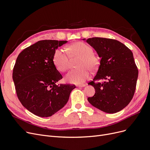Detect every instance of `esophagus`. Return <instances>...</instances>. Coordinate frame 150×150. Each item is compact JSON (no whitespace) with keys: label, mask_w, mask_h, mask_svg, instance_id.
Here are the masks:
<instances>
[{"label":"esophagus","mask_w":150,"mask_h":150,"mask_svg":"<svg viewBox=\"0 0 150 150\" xmlns=\"http://www.w3.org/2000/svg\"><path fill=\"white\" fill-rule=\"evenodd\" d=\"M84 86H86V84H82L78 85V86H77V87H78V88H83V87H84Z\"/></svg>","instance_id":"esophagus-1"}]
</instances>
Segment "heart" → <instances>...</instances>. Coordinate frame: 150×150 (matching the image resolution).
<instances>
[{"label":"heart","instance_id":"b5f03b06","mask_svg":"<svg viewBox=\"0 0 150 150\" xmlns=\"http://www.w3.org/2000/svg\"><path fill=\"white\" fill-rule=\"evenodd\" d=\"M71 54L80 56L78 66L79 68L68 72L66 79L69 83L79 84L88 78L89 70H94L98 66V59L93 54L92 47L84 42H76L69 46ZM53 63L56 69L61 72L69 68V56L64 49H59L54 52Z\"/></svg>","mask_w":150,"mask_h":150}]
</instances>
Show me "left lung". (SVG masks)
Wrapping results in <instances>:
<instances>
[{"label": "left lung", "mask_w": 150, "mask_h": 150, "mask_svg": "<svg viewBox=\"0 0 150 150\" xmlns=\"http://www.w3.org/2000/svg\"><path fill=\"white\" fill-rule=\"evenodd\" d=\"M86 42L101 58L96 74L88 83L95 89V94L88 100L103 112L111 114L118 112L130 103L136 89L138 70L133 52L115 39L93 38ZM100 79L106 81L95 83Z\"/></svg>", "instance_id": "obj_1"}]
</instances>
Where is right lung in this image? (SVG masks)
Returning a JSON list of instances; mask_svg holds the SVG:
<instances>
[{"label": "right lung", "instance_id": "add662e5", "mask_svg": "<svg viewBox=\"0 0 150 150\" xmlns=\"http://www.w3.org/2000/svg\"><path fill=\"white\" fill-rule=\"evenodd\" d=\"M67 40H42L18 56L12 78L22 105L35 115L49 117L64 107L76 86L56 83L62 78L53 63L59 47Z\"/></svg>", "mask_w": 150, "mask_h": 150}]
</instances>
